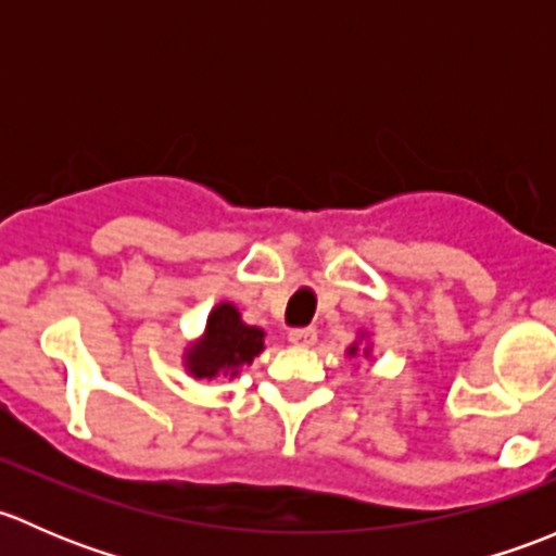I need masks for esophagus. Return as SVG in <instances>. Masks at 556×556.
<instances>
[{
  "label": "esophagus",
  "instance_id": "obj_1",
  "mask_svg": "<svg viewBox=\"0 0 556 556\" xmlns=\"http://www.w3.org/2000/svg\"><path fill=\"white\" fill-rule=\"evenodd\" d=\"M290 341L295 346H312L317 341V330L314 328H293L290 330Z\"/></svg>",
  "mask_w": 556,
  "mask_h": 556
}]
</instances>
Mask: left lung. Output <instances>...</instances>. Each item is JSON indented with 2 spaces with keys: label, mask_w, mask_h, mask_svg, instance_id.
<instances>
[{
  "label": "left lung",
  "mask_w": 556,
  "mask_h": 556,
  "mask_svg": "<svg viewBox=\"0 0 556 556\" xmlns=\"http://www.w3.org/2000/svg\"><path fill=\"white\" fill-rule=\"evenodd\" d=\"M346 352H350V355H352V357H355V355H357V344H352V346H350V350H346ZM366 355H368V350H366Z\"/></svg>",
  "instance_id": "8db88e82"
}]
</instances>
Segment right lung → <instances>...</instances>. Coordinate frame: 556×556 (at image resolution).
<instances>
[{
  "label": "right lung",
  "mask_w": 556,
  "mask_h": 556,
  "mask_svg": "<svg viewBox=\"0 0 556 556\" xmlns=\"http://www.w3.org/2000/svg\"><path fill=\"white\" fill-rule=\"evenodd\" d=\"M263 330L242 323V314L233 304L223 301L206 319V330L185 352V368L195 379L237 377L239 368L250 366L263 352Z\"/></svg>",
  "instance_id": "right-lung-1"
}]
</instances>
